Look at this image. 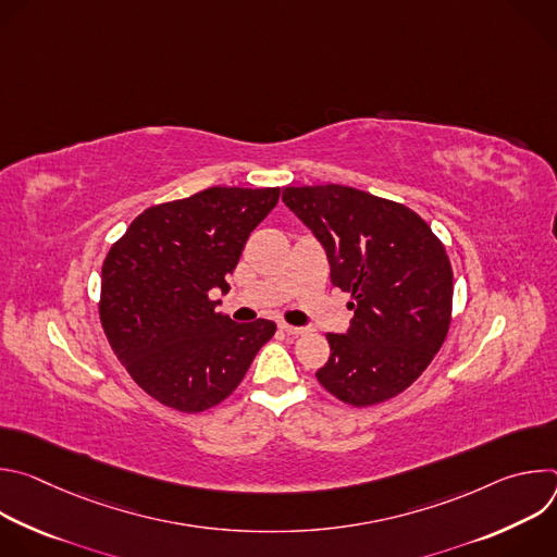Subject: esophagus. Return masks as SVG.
Returning <instances> with one entry per match:
<instances>
[{"instance_id": "esophagus-1", "label": "esophagus", "mask_w": 557, "mask_h": 557, "mask_svg": "<svg viewBox=\"0 0 557 557\" xmlns=\"http://www.w3.org/2000/svg\"><path fill=\"white\" fill-rule=\"evenodd\" d=\"M280 329L286 333V335H304L306 333V329H301V326H290V324H280Z\"/></svg>"}]
</instances>
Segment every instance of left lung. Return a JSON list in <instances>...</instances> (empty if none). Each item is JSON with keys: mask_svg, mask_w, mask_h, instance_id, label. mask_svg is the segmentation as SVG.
Returning <instances> with one entry per match:
<instances>
[{"mask_svg": "<svg viewBox=\"0 0 557 557\" xmlns=\"http://www.w3.org/2000/svg\"><path fill=\"white\" fill-rule=\"evenodd\" d=\"M286 207L322 243L331 280L352 295L344 335L317 370L339 401L366 408L410 387L451 320V264L430 224L406 205L344 185L286 187Z\"/></svg>", "mask_w": 557, "mask_h": 557, "instance_id": "left-lung-1", "label": "left lung"}]
</instances>
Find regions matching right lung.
Returning <instances> with one entry per match:
<instances>
[{
  "instance_id": "right-lung-1",
  "label": "right lung",
  "mask_w": 557,
  "mask_h": 557,
  "mask_svg": "<svg viewBox=\"0 0 557 557\" xmlns=\"http://www.w3.org/2000/svg\"><path fill=\"white\" fill-rule=\"evenodd\" d=\"M280 187H209L145 209L112 245L101 269L99 314L129 376L158 404L205 412L240 385L271 320L235 324L211 290H228L251 231Z\"/></svg>"
}]
</instances>
